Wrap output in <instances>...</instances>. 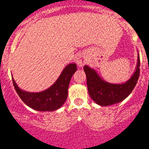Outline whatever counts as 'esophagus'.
<instances>
[{"instance_id": "34e87169", "label": "esophagus", "mask_w": 149, "mask_h": 149, "mask_svg": "<svg viewBox=\"0 0 149 149\" xmlns=\"http://www.w3.org/2000/svg\"><path fill=\"white\" fill-rule=\"evenodd\" d=\"M86 62V58L84 54H79L76 58V63L79 66H83Z\"/></svg>"}]
</instances>
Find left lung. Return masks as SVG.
I'll return each instance as SVG.
<instances>
[{"instance_id":"1","label":"left lung","mask_w":149,"mask_h":149,"mask_svg":"<svg viewBox=\"0 0 149 149\" xmlns=\"http://www.w3.org/2000/svg\"><path fill=\"white\" fill-rule=\"evenodd\" d=\"M140 57L138 55L137 66L135 73L124 84H114L102 79L95 70L88 65L84 67L86 75L87 88L90 97L100 106H109L123 101L130 95L136 86L140 75Z\"/></svg>"}]
</instances>
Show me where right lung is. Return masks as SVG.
Instances as JSON below:
<instances>
[{"label":"right lung","mask_w":149,"mask_h":149,"mask_svg":"<svg viewBox=\"0 0 149 149\" xmlns=\"http://www.w3.org/2000/svg\"><path fill=\"white\" fill-rule=\"evenodd\" d=\"M76 70V63L68 64L53 85L41 92L31 93L23 91L18 87L13 78L12 81L18 95L28 107L41 112L54 111L59 109L65 103L70 79Z\"/></svg>","instance_id":"add662e5"}]
</instances>
